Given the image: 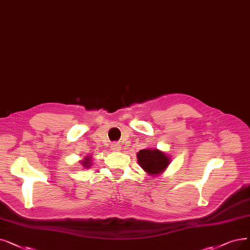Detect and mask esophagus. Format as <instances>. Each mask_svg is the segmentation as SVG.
<instances>
[{"mask_svg": "<svg viewBox=\"0 0 250 250\" xmlns=\"http://www.w3.org/2000/svg\"><path fill=\"white\" fill-rule=\"evenodd\" d=\"M111 147H112V149L114 152H120L121 151V145H120L119 143H115V144H112V146H111Z\"/></svg>", "mask_w": 250, "mask_h": 250, "instance_id": "obj_1", "label": "esophagus"}]
</instances>
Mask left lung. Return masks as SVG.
<instances>
[{"label": "left lung", "mask_w": 250, "mask_h": 250, "mask_svg": "<svg viewBox=\"0 0 250 250\" xmlns=\"http://www.w3.org/2000/svg\"><path fill=\"white\" fill-rule=\"evenodd\" d=\"M137 161L149 175H159L167 168L170 159L157 148H145L137 153Z\"/></svg>", "instance_id": "1"}]
</instances>
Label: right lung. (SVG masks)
Masks as SVG:
<instances>
[{
  "label": "right lung",
  "mask_w": 250,
  "mask_h": 250,
  "mask_svg": "<svg viewBox=\"0 0 250 250\" xmlns=\"http://www.w3.org/2000/svg\"><path fill=\"white\" fill-rule=\"evenodd\" d=\"M82 165L85 167V168H88L91 166V158L90 157H85V160H83V161L81 162Z\"/></svg>",
  "instance_id": "obj_1"
}]
</instances>
